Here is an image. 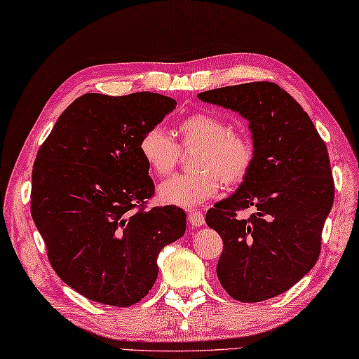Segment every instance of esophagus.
Here are the masks:
<instances>
[{
  "instance_id": "34e87169",
  "label": "esophagus",
  "mask_w": 359,
  "mask_h": 359,
  "mask_svg": "<svg viewBox=\"0 0 359 359\" xmlns=\"http://www.w3.org/2000/svg\"><path fill=\"white\" fill-rule=\"evenodd\" d=\"M187 220L192 226H201L205 223V215H203L200 211H191L187 214Z\"/></svg>"
}]
</instances>
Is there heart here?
Returning a JSON list of instances; mask_svg holds the SVG:
<instances>
[{"label": "heart", "mask_w": 359, "mask_h": 359, "mask_svg": "<svg viewBox=\"0 0 359 359\" xmlns=\"http://www.w3.org/2000/svg\"><path fill=\"white\" fill-rule=\"evenodd\" d=\"M178 133L180 144L162 126H151L139 140L140 156L156 177H167L175 170L181 150L197 148L191 162L194 172L177 175L159 186V198L167 205L198 206L215 197L223 182L238 186L248 177L255 162V145L245 133L229 131L225 120L209 112L182 118Z\"/></svg>", "instance_id": "b5f03b06"}]
</instances>
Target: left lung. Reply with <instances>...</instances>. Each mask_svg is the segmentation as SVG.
<instances>
[{"label": "left lung", "instance_id": "1", "mask_svg": "<svg viewBox=\"0 0 359 359\" xmlns=\"http://www.w3.org/2000/svg\"><path fill=\"white\" fill-rule=\"evenodd\" d=\"M248 120L255 162L238 191L215 203L206 223L223 241L222 287L243 303L286 292L320 255L334 200L325 142L303 107L278 84L259 81L198 93ZM248 207L254 214L239 219Z\"/></svg>", "mask_w": 359, "mask_h": 359}]
</instances>
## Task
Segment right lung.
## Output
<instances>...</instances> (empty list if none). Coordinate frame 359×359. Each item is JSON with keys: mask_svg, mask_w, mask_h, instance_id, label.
<instances>
[{"mask_svg": "<svg viewBox=\"0 0 359 359\" xmlns=\"http://www.w3.org/2000/svg\"><path fill=\"white\" fill-rule=\"evenodd\" d=\"M177 101L86 93L60 114L32 167L31 215L54 272L86 299L126 308L158 278V256L186 231L178 206L145 209L154 184L139 153Z\"/></svg>", "mask_w": 359, "mask_h": 359, "instance_id": "right-lung-1", "label": "right lung"}]
</instances>
